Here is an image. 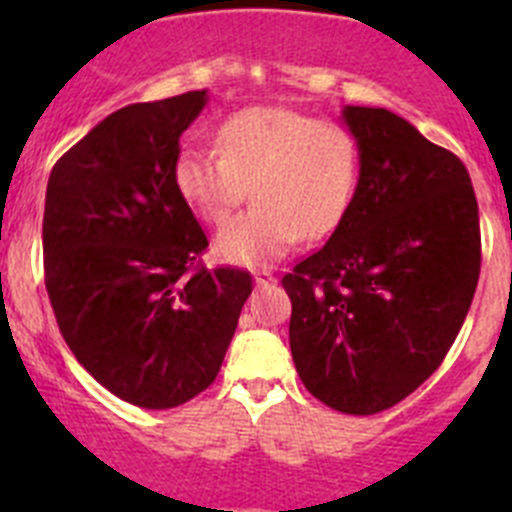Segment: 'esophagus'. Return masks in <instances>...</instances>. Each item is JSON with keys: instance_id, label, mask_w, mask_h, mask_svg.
I'll return each instance as SVG.
<instances>
[{"instance_id": "obj_1", "label": "esophagus", "mask_w": 512, "mask_h": 512, "mask_svg": "<svg viewBox=\"0 0 512 512\" xmlns=\"http://www.w3.org/2000/svg\"><path fill=\"white\" fill-rule=\"evenodd\" d=\"M253 282H256V287H269V284L277 282V277H274V271L259 269V271H253Z\"/></svg>"}]
</instances>
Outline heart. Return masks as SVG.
<instances>
[{
	"label": "heart",
	"instance_id": "b5f03b06",
	"mask_svg": "<svg viewBox=\"0 0 512 512\" xmlns=\"http://www.w3.org/2000/svg\"><path fill=\"white\" fill-rule=\"evenodd\" d=\"M359 182V140L343 122L292 107H246L215 128V151L184 146L174 184L210 225L228 220L251 194L253 205L215 238L217 259L261 266L305 238L336 230Z\"/></svg>",
	"mask_w": 512,
	"mask_h": 512
}]
</instances>
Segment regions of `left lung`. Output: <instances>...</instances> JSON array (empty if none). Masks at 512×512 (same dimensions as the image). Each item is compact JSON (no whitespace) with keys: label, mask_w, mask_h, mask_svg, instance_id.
<instances>
[{"label":"left lung","mask_w":512,"mask_h":512,"mask_svg":"<svg viewBox=\"0 0 512 512\" xmlns=\"http://www.w3.org/2000/svg\"><path fill=\"white\" fill-rule=\"evenodd\" d=\"M359 184L320 251L284 274L289 348L312 397L346 415L392 408L459 336L482 264L467 166L382 107H351Z\"/></svg>","instance_id":"obj_1"}]
</instances>
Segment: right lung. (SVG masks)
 <instances>
[{
  "mask_svg": "<svg viewBox=\"0 0 512 512\" xmlns=\"http://www.w3.org/2000/svg\"><path fill=\"white\" fill-rule=\"evenodd\" d=\"M207 92L128 104L56 161L43 266L63 341L102 387L146 410L215 382L251 274L207 269V235L176 192L179 138Z\"/></svg>",
  "mask_w": 512,
  "mask_h": 512,
  "instance_id": "add662e5",
  "label": "right lung"
}]
</instances>
